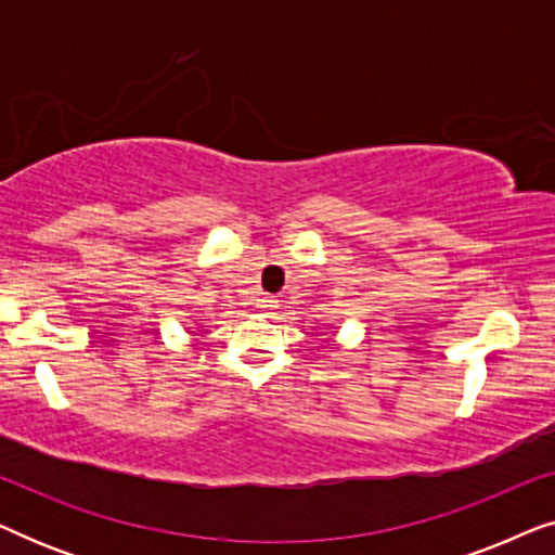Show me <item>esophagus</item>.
Instances as JSON below:
<instances>
[{
  "label": "esophagus",
  "mask_w": 555,
  "mask_h": 555,
  "mask_svg": "<svg viewBox=\"0 0 555 555\" xmlns=\"http://www.w3.org/2000/svg\"><path fill=\"white\" fill-rule=\"evenodd\" d=\"M278 298H275V295H264V298L260 300V302H257V308H262L264 310V313H272V310H275L278 308Z\"/></svg>",
  "instance_id": "obj_1"
}]
</instances>
